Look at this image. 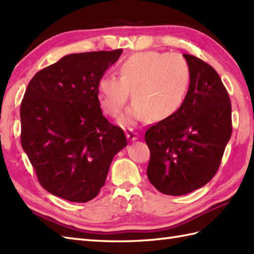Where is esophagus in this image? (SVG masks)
<instances>
[{
    "label": "esophagus",
    "mask_w": 254,
    "mask_h": 254,
    "mask_svg": "<svg viewBox=\"0 0 254 254\" xmlns=\"http://www.w3.org/2000/svg\"><path fill=\"white\" fill-rule=\"evenodd\" d=\"M137 135L138 134L136 132H134L133 130L127 131V136L128 139H131V141H135V139H137Z\"/></svg>",
    "instance_id": "34e87169"
}]
</instances>
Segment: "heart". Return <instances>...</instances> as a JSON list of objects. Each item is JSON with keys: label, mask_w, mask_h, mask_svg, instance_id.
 Instances as JSON below:
<instances>
[{"label": "heart", "mask_w": 254, "mask_h": 254, "mask_svg": "<svg viewBox=\"0 0 254 254\" xmlns=\"http://www.w3.org/2000/svg\"><path fill=\"white\" fill-rule=\"evenodd\" d=\"M118 78L102 76L97 97L102 111L117 117L131 91L132 107L121 118L122 124L163 121L179 110L190 84V69L181 58L159 52H142L118 65Z\"/></svg>", "instance_id": "heart-1"}]
</instances>
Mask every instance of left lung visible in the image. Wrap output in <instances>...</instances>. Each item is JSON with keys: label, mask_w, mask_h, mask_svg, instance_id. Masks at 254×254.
Returning <instances> with one entry per match:
<instances>
[{"label": "left lung", "mask_w": 254, "mask_h": 254, "mask_svg": "<svg viewBox=\"0 0 254 254\" xmlns=\"http://www.w3.org/2000/svg\"><path fill=\"white\" fill-rule=\"evenodd\" d=\"M183 57L190 69L183 104L145 132L150 152L148 180L159 192L174 196L213 179L233 132L229 95L219 75L201 59Z\"/></svg>", "instance_id": "obj_1"}]
</instances>
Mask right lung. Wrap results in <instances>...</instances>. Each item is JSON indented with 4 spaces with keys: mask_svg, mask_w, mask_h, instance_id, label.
<instances>
[{
    "mask_svg": "<svg viewBox=\"0 0 254 254\" xmlns=\"http://www.w3.org/2000/svg\"><path fill=\"white\" fill-rule=\"evenodd\" d=\"M123 50L74 53L36 73L20 105V143L41 187L69 202L98 195L127 145L102 116L97 83Z\"/></svg>",
    "mask_w": 254,
    "mask_h": 254,
    "instance_id": "add662e5",
    "label": "right lung"
}]
</instances>
